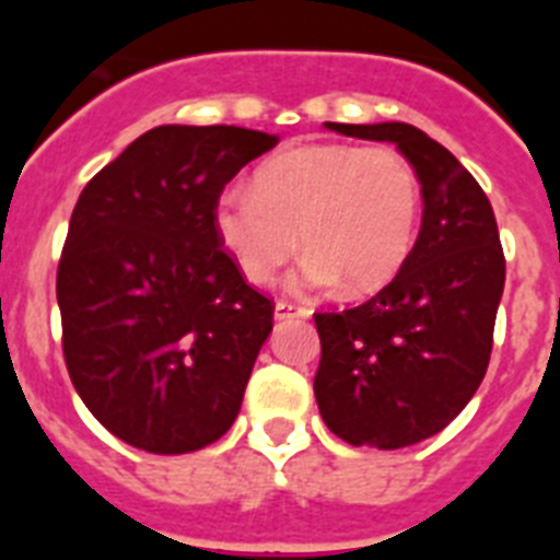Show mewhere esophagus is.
I'll use <instances>...</instances> for the list:
<instances>
[{"mask_svg":"<svg viewBox=\"0 0 560 560\" xmlns=\"http://www.w3.org/2000/svg\"><path fill=\"white\" fill-rule=\"evenodd\" d=\"M308 316V308L294 303H285V300H277L275 303V319H305Z\"/></svg>","mask_w":560,"mask_h":560,"instance_id":"34e87169","label":"esophagus"}]
</instances>
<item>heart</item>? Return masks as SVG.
Instances as JSON below:
<instances>
[{
    "label": "heart",
    "instance_id": "b5f03b06",
    "mask_svg": "<svg viewBox=\"0 0 560 560\" xmlns=\"http://www.w3.org/2000/svg\"><path fill=\"white\" fill-rule=\"evenodd\" d=\"M420 207L418 173L395 148L316 142L271 156L255 173V187H226L212 224L249 283H269L303 241L308 255L294 275L296 289L341 283L345 294L361 296L404 269Z\"/></svg>",
    "mask_w": 560,
    "mask_h": 560
}]
</instances>
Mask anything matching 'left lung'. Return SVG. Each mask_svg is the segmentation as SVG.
<instances>
[{
  "instance_id": "left-lung-1",
  "label": "left lung",
  "mask_w": 560,
  "mask_h": 560,
  "mask_svg": "<svg viewBox=\"0 0 560 560\" xmlns=\"http://www.w3.org/2000/svg\"><path fill=\"white\" fill-rule=\"evenodd\" d=\"M325 126L393 142L418 173L423 221L393 283L355 308L314 314L316 404L350 446H412L463 412L491 361L504 289L493 207L457 156L409 122Z\"/></svg>"
}]
</instances>
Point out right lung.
I'll use <instances>...</instances> for the list:
<instances>
[{"instance_id": "right-lung-1", "label": "right lung", "mask_w": 560, "mask_h": 560, "mask_svg": "<svg viewBox=\"0 0 560 560\" xmlns=\"http://www.w3.org/2000/svg\"><path fill=\"white\" fill-rule=\"evenodd\" d=\"M275 145L252 128L160 126L83 187L56 277L63 361L128 446L199 452L241 412L275 305L237 271L212 212Z\"/></svg>"}]
</instances>
